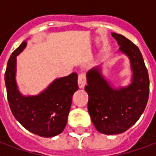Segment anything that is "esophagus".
Listing matches in <instances>:
<instances>
[{"label":"esophagus","mask_w":156,"mask_h":156,"mask_svg":"<svg viewBox=\"0 0 156 156\" xmlns=\"http://www.w3.org/2000/svg\"><path fill=\"white\" fill-rule=\"evenodd\" d=\"M78 84L79 88H83L86 85V78L84 74H79L78 78Z\"/></svg>","instance_id":"esophagus-1"}]
</instances>
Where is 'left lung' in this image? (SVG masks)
Segmentation results:
<instances>
[{"label":"left lung","instance_id":"obj_1","mask_svg":"<svg viewBox=\"0 0 156 156\" xmlns=\"http://www.w3.org/2000/svg\"><path fill=\"white\" fill-rule=\"evenodd\" d=\"M111 35L118 41L119 51L129 59L131 83L115 88L98 66L87 73L88 84L84 88L93 124L98 132L108 135L124 133L137 122L146 107L150 92L149 74L140 49L124 36L115 32Z\"/></svg>","mask_w":156,"mask_h":156}]
</instances>
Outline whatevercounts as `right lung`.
Segmentation results:
<instances>
[{
  "instance_id": "right-lung-1",
  "label": "right lung",
  "mask_w": 156,
  "mask_h": 156,
  "mask_svg": "<svg viewBox=\"0 0 156 156\" xmlns=\"http://www.w3.org/2000/svg\"><path fill=\"white\" fill-rule=\"evenodd\" d=\"M27 47V41L12 52L5 73L7 99L12 114L23 127L41 137L61 134L68 122L72 98L78 89V74L56 78L37 95H23L16 80V57Z\"/></svg>"
}]
</instances>
